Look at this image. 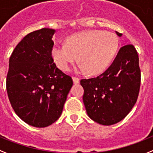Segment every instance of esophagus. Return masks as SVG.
I'll return each mask as SVG.
<instances>
[{"instance_id": "esophagus-1", "label": "esophagus", "mask_w": 153, "mask_h": 153, "mask_svg": "<svg viewBox=\"0 0 153 153\" xmlns=\"http://www.w3.org/2000/svg\"><path fill=\"white\" fill-rule=\"evenodd\" d=\"M72 80H73V82H74V84H78L79 82H80V79L78 78H76V77H73L72 78Z\"/></svg>"}]
</instances>
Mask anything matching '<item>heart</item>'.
I'll list each match as a JSON object with an SVG mask.
<instances>
[{
    "mask_svg": "<svg viewBox=\"0 0 153 153\" xmlns=\"http://www.w3.org/2000/svg\"><path fill=\"white\" fill-rule=\"evenodd\" d=\"M119 45V38L114 33L89 30L68 37L67 45L54 44L51 54L63 71H68L78 56L82 71L87 70L89 75H98L110 65Z\"/></svg>",
    "mask_w": 153,
    "mask_h": 153,
    "instance_id": "1",
    "label": "heart"
}]
</instances>
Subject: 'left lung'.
Returning a JSON list of instances; mask_svg holds the SVG:
<instances>
[{"mask_svg": "<svg viewBox=\"0 0 153 153\" xmlns=\"http://www.w3.org/2000/svg\"><path fill=\"white\" fill-rule=\"evenodd\" d=\"M115 32L119 37L123 35ZM140 82L137 51L133 45H125L104 73L96 78L81 80L88 115L103 126L123 120L137 101Z\"/></svg>", "mask_w": 153, "mask_h": 153, "instance_id": "left-lung-1", "label": "left lung"}]
</instances>
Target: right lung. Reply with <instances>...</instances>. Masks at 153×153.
Listing matches in <instances>:
<instances>
[{
  "label": "right lung",
  "mask_w": 153,
  "mask_h": 153,
  "mask_svg": "<svg viewBox=\"0 0 153 153\" xmlns=\"http://www.w3.org/2000/svg\"><path fill=\"white\" fill-rule=\"evenodd\" d=\"M55 30L27 34L9 59L7 91L15 113L27 124L44 128L61 116L72 87L70 76L56 67L51 56Z\"/></svg>",
  "instance_id": "obj_1"
}]
</instances>
